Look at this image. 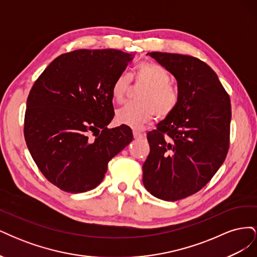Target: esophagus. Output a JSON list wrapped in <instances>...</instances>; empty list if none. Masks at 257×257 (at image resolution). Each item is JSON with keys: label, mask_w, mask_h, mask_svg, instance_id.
<instances>
[{"label": "esophagus", "mask_w": 257, "mask_h": 257, "mask_svg": "<svg viewBox=\"0 0 257 257\" xmlns=\"http://www.w3.org/2000/svg\"><path fill=\"white\" fill-rule=\"evenodd\" d=\"M133 136H134L135 139H138V138H143L144 134L141 133V132H138V131H134L133 132Z\"/></svg>", "instance_id": "34e87169"}]
</instances>
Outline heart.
Listing matches in <instances>:
<instances>
[{"label":"heart","mask_w":257,"mask_h":257,"mask_svg":"<svg viewBox=\"0 0 257 257\" xmlns=\"http://www.w3.org/2000/svg\"><path fill=\"white\" fill-rule=\"evenodd\" d=\"M133 79L147 88L139 96L141 103L126 104L115 112V121L119 124L141 128L154 115L165 119L177 109L180 90L170 82V75L162 65L152 61H143L136 65ZM128 87L127 76L121 74L116 77L111 87V96L115 103L123 102Z\"/></svg>","instance_id":"1"}]
</instances>
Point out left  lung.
Listing matches in <instances>:
<instances>
[{
    "instance_id": "obj_1",
    "label": "left lung",
    "mask_w": 257,
    "mask_h": 257,
    "mask_svg": "<svg viewBox=\"0 0 257 257\" xmlns=\"http://www.w3.org/2000/svg\"><path fill=\"white\" fill-rule=\"evenodd\" d=\"M148 54L176 77L180 102L147 134L150 153L143 165V182L153 196L176 201L203 189L226 159L230 98L204 61L178 53Z\"/></svg>"
}]
</instances>
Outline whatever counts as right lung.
<instances>
[{
	"label": "right lung",
	"mask_w": 257,
	"mask_h": 257,
	"mask_svg": "<svg viewBox=\"0 0 257 257\" xmlns=\"http://www.w3.org/2000/svg\"><path fill=\"white\" fill-rule=\"evenodd\" d=\"M131 60L115 49L74 50L54 59L34 82L23 133L38 169L60 190L96 188L108 162L133 141L128 126L107 127L114 115L112 83Z\"/></svg>",
	"instance_id": "right-lung-1"
}]
</instances>
